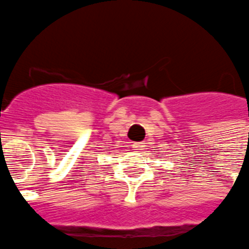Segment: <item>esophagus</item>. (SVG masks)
Instances as JSON below:
<instances>
[{
    "label": "esophagus",
    "mask_w": 249,
    "mask_h": 249,
    "mask_svg": "<svg viewBox=\"0 0 249 249\" xmlns=\"http://www.w3.org/2000/svg\"><path fill=\"white\" fill-rule=\"evenodd\" d=\"M133 147H134V150H142L145 147V143L143 142H137V143L133 145Z\"/></svg>",
    "instance_id": "34e87169"
}]
</instances>
